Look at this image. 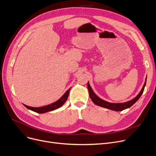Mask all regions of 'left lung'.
Wrapping results in <instances>:
<instances>
[{
    "label": "left lung",
    "instance_id": "1",
    "mask_svg": "<svg viewBox=\"0 0 156 156\" xmlns=\"http://www.w3.org/2000/svg\"><path fill=\"white\" fill-rule=\"evenodd\" d=\"M146 81H147V78L145 82L144 83V85L142 87V89L141 90V91L140 92V93L137 95V96L135 97L134 99H133L131 101H127L126 103H109L108 101H106L102 99H101L100 98H99L97 95L94 92V91L92 90V88L90 87L89 83L88 82L87 83V87H88V90H89V95H90V98L91 99V100L92 101V102L98 106H99L101 107H103L105 108H108V109H110L113 111H122L125 109H127V108H129V107H131V106H133L136 101L139 99V98H140V96H141V94H143L145 87L146 85Z\"/></svg>",
    "mask_w": 156,
    "mask_h": 156
}]
</instances>
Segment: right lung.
I'll use <instances>...</instances> for the list:
<instances>
[{
    "mask_svg": "<svg viewBox=\"0 0 156 156\" xmlns=\"http://www.w3.org/2000/svg\"><path fill=\"white\" fill-rule=\"evenodd\" d=\"M70 90H71V89H69L59 99H58L57 101H55V102H54L48 105L41 106V107H32V106H27L25 105H23L27 108H28V109H29L33 112H35L36 113H44L46 112L53 111L54 110L57 109V108H60V106H62L65 103L66 100L67 99V98H68Z\"/></svg>",
    "mask_w": 156,
    "mask_h": 156,
    "instance_id": "obj_1",
    "label": "right lung"
}]
</instances>
